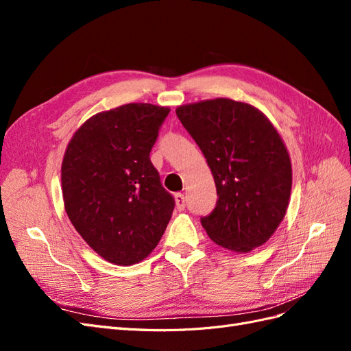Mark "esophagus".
Here are the masks:
<instances>
[{
	"mask_svg": "<svg viewBox=\"0 0 351 351\" xmlns=\"http://www.w3.org/2000/svg\"><path fill=\"white\" fill-rule=\"evenodd\" d=\"M176 208L177 210H184L186 208V199H184V195L183 193H176Z\"/></svg>",
	"mask_w": 351,
	"mask_h": 351,
	"instance_id": "1",
	"label": "esophagus"
}]
</instances>
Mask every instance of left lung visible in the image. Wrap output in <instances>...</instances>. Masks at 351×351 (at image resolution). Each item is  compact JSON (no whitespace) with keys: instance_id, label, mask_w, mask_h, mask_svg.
<instances>
[{"instance_id":"8db88e82","label":"left lung","mask_w":351,"mask_h":351,"mask_svg":"<svg viewBox=\"0 0 351 351\" xmlns=\"http://www.w3.org/2000/svg\"><path fill=\"white\" fill-rule=\"evenodd\" d=\"M176 114L215 180L217 206L200 219L206 234L236 253L262 246L291 193V161L278 130L256 107L228 98L180 105Z\"/></svg>"}]
</instances>
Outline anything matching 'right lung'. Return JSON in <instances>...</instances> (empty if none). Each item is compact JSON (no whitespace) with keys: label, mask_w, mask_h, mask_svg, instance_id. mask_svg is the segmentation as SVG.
<instances>
[{"label":"right lung","mask_w":351,"mask_h":351,"mask_svg":"<svg viewBox=\"0 0 351 351\" xmlns=\"http://www.w3.org/2000/svg\"><path fill=\"white\" fill-rule=\"evenodd\" d=\"M168 107L125 104L92 115L70 139L61 164L64 209L101 258L129 267L149 256L173 215L151 149Z\"/></svg>","instance_id":"add662e5"}]
</instances>
